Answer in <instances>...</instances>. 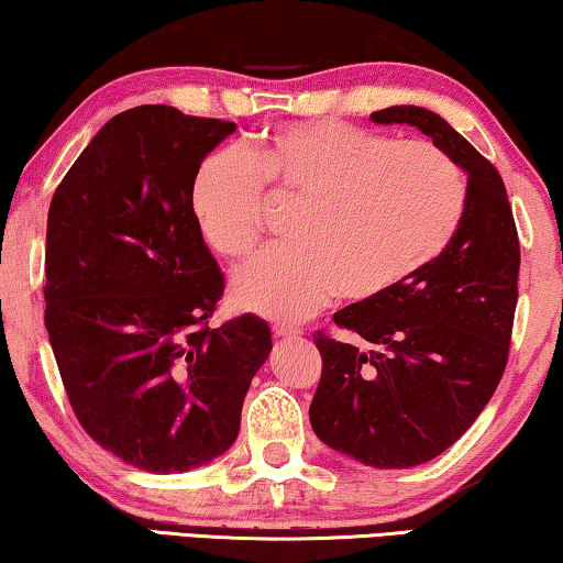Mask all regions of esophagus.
Wrapping results in <instances>:
<instances>
[{
  "label": "esophagus",
  "mask_w": 563,
  "mask_h": 563,
  "mask_svg": "<svg viewBox=\"0 0 563 563\" xmlns=\"http://www.w3.org/2000/svg\"><path fill=\"white\" fill-rule=\"evenodd\" d=\"M272 332H274V336H279V340H291V336L301 334L299 327H291V324H274Z\"/></svg>",
  "instance_id": "obj_1"
}]
</instances>
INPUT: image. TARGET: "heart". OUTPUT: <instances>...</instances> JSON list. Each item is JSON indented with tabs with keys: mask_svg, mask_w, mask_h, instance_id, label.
Wrapping results in <instances>:
<instances>
[{
	"mask_svg": "<svg viewBox=\"0 0 563 563\" xmlns=\"http://www.w3.org/2000/svg\"><path fill=\"white\" fill-rule=\"evenodd\" d=\"M272 201H299L297 244L269 249L233 276L249 311L299 322L336 289L379 299L426 272L461 227L465 178L451 155L426 141H393L336 120L274 128L239 155L216 153L191 186L198 231L231 262L254 252Z\"/></svg>",
	"mask_w": 563,
	"mask_h": 563,
	"instance_id": "obj_1",
	"label": "heart"
}]
</instances>
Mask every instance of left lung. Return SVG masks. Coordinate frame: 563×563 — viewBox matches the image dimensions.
Segmentation results:
<instances>
[{
    "label": "left lung",
    "mask_w": 563,
    "mask_h": 563,
    "mask_svg": "<svg viewBox=\"0 0 563 563\" xmlns=\"http://www.w3.org/2000/svg\"><path fill=\"white\" fill-rule=\"evenodd\" d=\"M372 123L432 137L468 176L451 246L379 299L334 314L360 344L317 332L322 379L309 405L317 438L372 468H412L448 451L504 377L518 301L516 221L493 163L438 112L395 106Z\"/></svg>",
    "instance_id": "obj_1"
}]
</instances>
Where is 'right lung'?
<instances>
[{
  "label": "right lung",
  "mask_w": 563,
  "mask_h": 563,
  "mask_svg": "<svg viewBox=\"0 0 563 563\" xmlns=\"http://www.w3.org/2000/svg\"><path fill=\"white\" fill-rule=\"evenodd\" d=\"M236 123L141 106L108 120L57 186L47 216L45 327L85 432L148 473L227 453L272 352L264 319L209 327L223 274L191 186Z\"/></svg>",
  "instance_id": "right-lung-1"
}]
</instances>
